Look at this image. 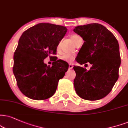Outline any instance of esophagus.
I'll list each match as a JSON object with an SVG mask.
<instances>
[{
    "label": "esophagus",
    "mask_w": 128,
    "mask_h": 128,
    "mask_svg": "<svg viewBox=\"0 0 128 128\" xmlns=\"http://www.w3.org/2000/svg\"><path fill=\"white\" fill-rule=\"evenodd\" d=\"M73 68V65L71 64H69V69H72Z\"/></svg>",
    "instance_id": "obj_1"
}]
</instances>
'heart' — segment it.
Here are the masks:
<instances>
[{
	"instance_id": "b5f03b06",
	"label": "heart",
	"mask_w": 128,
	"mask_h": 128,
	"mask_svg": "<svg viewBox=\"0 0 128 128\" xmlns=\"http://www.w3.org/2000/svg\"><path fill=\"white\" fill-rule=\"evenodd\" d=\"M78 37H79V36L77 35L72 36L71 40H72V42H74V41H75V39H76ZM59 48H60V44H59L58 45V47H57L58 50H59ZM60 59L63 61L66 62H68V63H72L73 62L74 59H75V56L71 54H64L60 57Z\"/></svg>"
}]
</instances>
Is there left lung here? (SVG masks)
<instances>
[{
	"instance_id": "1",
	"label": "left lung",
	"mask_w": 128,
	"mask_h": 128,
	"mask_svg": "<svg viewBox=\"0 0 128 128\" xmlns=\"http://www.w3.org/2000/svg\"><path fill=\"white\" fill-rule=\"evenodd\" d=\"M74 31L85 41L77 62L92 64L89 70L78 66L74 67L75 91L84 100H100L109 94L119 78L121 63L119 43L112 33L99 24L77 26Z\"/></svg>"
}]
</instances>
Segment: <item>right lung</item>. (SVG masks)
Masks as SVG:
<instances>
[{"mask_svg":"<svg viewBox=\"0 0 128 128\" xmlns=\"http://www.w3.org/2000/svg\"><path fill=\"white\" fill-rule=\"evenodd\" d=\"M67 30L64 26L40 23L28 28L20 36L14 55L13 72L24 95L42 100L56 92L59 80L64 76L69 65L50 55L56 54L58 45ZM48 56L55 58L52 67L44 63Z\"/></svg>","mask_w":128,"mask_h":128,"instance_id":"obj_1","label":"right lung"}]
</instances>
